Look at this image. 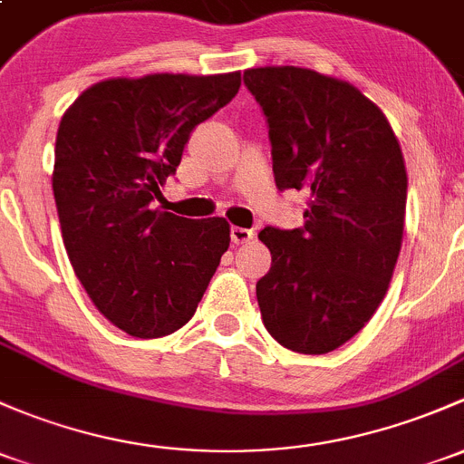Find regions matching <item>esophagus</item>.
Instances as JSON below:
<instances>
[{"instance_id":"1","label":"esophagus","mask_w":464,"mask_h":464,"mask_svg":"<svg viewBox=\"0 0 464 464\" xmlns=\"http://www.w3.org/2000/svg\"><path fill=\"white\" fill-rule=\"evenodd\" d=\"M253 236H256V233H253L251 228H242V227H233V228H231V240H233V245H245V242L251 240Z\"/></svg>"}]
</instances>
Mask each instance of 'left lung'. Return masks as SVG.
<instances>
[{
  "label": "left lung",
  "mask_w": 464,
  "mask_h": 464,
  "mask_svg": "<svg viewBox=\"0 0 464 464\" xmlns=\"http://www.w3.org/2000/svg\"><path fill=\"white\" fill-rule=\"evenodd\" d=\"M269 124L276 187L309 193L304 227H265L271 269L256 285L266 331L320 355L378 309L396 269L407 170L387 117L355 86L309 68L245 71Z\"/></svg>",
  "instance_id": "8db88e82"
}]
</instances>
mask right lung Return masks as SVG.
Returning <instances> with one entry per match:
<instances>
[{"instance_id":"right-lung-1","label":"right lung","mask_w":464,"mask_h":464,"mask_svg":"<svg viewBox=\"0 0 464 464\" xmlns=\"http://www.w3.org/2000/svg\"><path fill=\"white\" fill-rule=\"evenodd\" d=\"M240 91V72L104 80L72 102L55 140L62 237L92 304L133 338L193 318L231 242L224 218L153 208L191 130Z\"/></svg>"}]
</instances>
